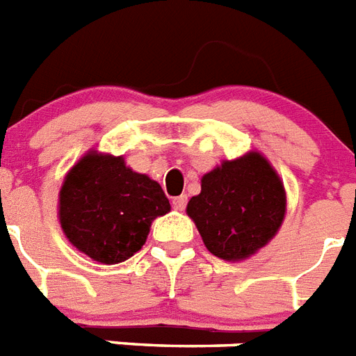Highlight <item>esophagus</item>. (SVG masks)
Listing matches in <instances>:
<instances>
[{
  "mask_svg": "<svg viewBox=\"0 0 356 356\" xmlns=\"http://www.w3.org/2000/svg\"><path fill=\"white\" fill-rule=\"evenodd\" d=\"M185 205H187V196H185V194L172 198V207H175L176 211H184Z\"/></svg>",
  "mask_w": 356,
  "mask_h": 356,
  "instance_id": "34e87169",
  "label": "esophagus"
}]
</instances>
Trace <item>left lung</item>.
<instances>
[{
	"label": "left lung",
	"mask_w": 356,
	"mask_h": 356,
	"mask_svg": "<svg viewBox=\"0 0 356 356\" xmlns=\"http://www.w3.org/2000/svg\"><path fill=\"white\" fill-rule=\"evenodd\" d=\"M286 214V191L259 151L223 160L202 176V193L187 203L203 245L223 261L248 259L266 247Z\"/></svg>",
	"instance_id": "obj_1"
}]
</instances>
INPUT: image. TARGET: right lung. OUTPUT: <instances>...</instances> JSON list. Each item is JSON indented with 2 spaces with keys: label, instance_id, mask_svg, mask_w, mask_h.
Listing matches in <instances>:
<instances>
[{
  "label": "right lung",
  "instance_id": "right-lung-1",
  "mask_svg": "<svg viewBox=\"0 0 356 356\" xmlns=\"http://www.w3.org/2000/svg\"><path fill=\"white\" fill-rule=\"evenodd\" d=\"M60 229L79 252L117 265L144 247L151 223L171 211L160 184L133 171L124 156L90 149L59 191Z\"/></svg>",
  "mask_w": 356,
  "mask_h": 356
}]
</instances>
